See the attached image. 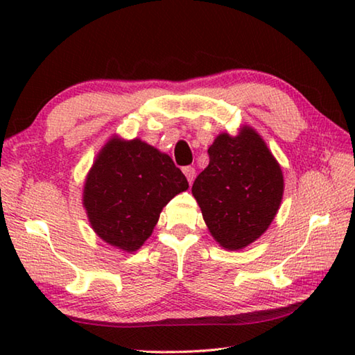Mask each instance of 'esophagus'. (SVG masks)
I'll return each mask as SVG.
<instances>
[{"instance_id":"esophagus-1","label":"esophagus","mask_w":355,"mask_h":355,"mask_svg":"<svg viewBox=\"0 0 355 355\" xmlns=\"http://www.w3.org/2000/svg\"><path fill=\"white\" fill-rule=\"evenodd\" d=\"M183 173H184V177L188 178L189 184H191L192 182H194V178H196V169H194V167H191V166L184 167V169H183Z\"/></svg>"}]
</instances>
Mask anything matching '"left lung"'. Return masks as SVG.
Instances as JSON below:
<instances>
[{"instance_id":"obj_1","label":"left lung","mask_w":355,"mask_h":355,"mask_svg":"<svg viewBox=\"0 0 355 355\" xmlns=\"http://www.w3.org/2000/svg\"><path fill=\"white\" fill-rule=\"evenodd\" d=\"M209 164L192 184L209 233L225 250L257 241L277 214L284 172L266 142L243 125L238 135L220 133L208 148Z\"/></svg>"}]
</instances>
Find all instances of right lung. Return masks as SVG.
I'll return each instance as SVG.
<instances>
[{
	"mask_svg": "<svg viewBox=\"0 0 355 355\" xmlns=\"http://www.w3.org/2000/svg\"><path fill=\"white\" fill-rule=\"evenodd\" d=\"M188 188L169 155L114 135L84 180L83 207L95 235L131 254L152 235L167 203Z\"/></svg>",
	"mask_w": 355,
	"mask_h": 355,
	"instance_id": "obj_1",
	"label": "right lung"
}]
</instances>
